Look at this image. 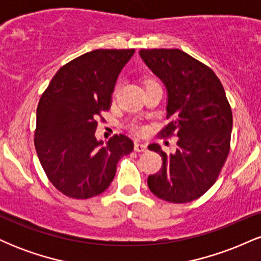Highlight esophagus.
<instances>
[{"label": "esophagus", "instance_id": "34e87169", "mask_svg": "<svg viewBox=\"0 0 261 261\" xmlns=\"http://www.w3.org/2000/svg\"><path fill=\"white\" fill-rule=\"evenodd\" d=\"M135 151L136 152H145L147 151V146L145 145V143H140V142H136L135 143Z\"/></svg>", "mask_w": 261, "mask_h": 261}]
</instances>
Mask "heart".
Returning a JSON list of instances; mask_svg holds the SVG:
<instances>
[{
    "mask_svg": "<svg viewBox=\"0 0 261 261\" xmlns=\"http://www.w3.org/2000/svg\"><path fill=\"white\" fill-rule=\"evenodd\" d=\"M152 81L153 80H148L147 83L152 82ZM116 92H118V86H116V88H115V93ZM131 128H133V131H135V133H137V134H142L143 131H145V127H143L142 125H139V124H134L133 126H131Z\"/></svg>",
    "mask_w": 261,
    "mask_h": 261,
    "instance_id": "1",
    "label": "heart"
}]
</instances>
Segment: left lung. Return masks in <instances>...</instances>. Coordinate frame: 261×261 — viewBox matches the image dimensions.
<instances>
[{"label":"left lung","instance_id":"obj_1","mask_svg":"<svg viewBox=\"0 0 261 261\" xmlns=\"http://www.w3.org/2000/svg\"><path fill=\"white\" fill-rule=\"evenodd\" d=\"M140 55L168 91L167 119L162 137L175 135V153L167 154L158 143L162 168L147 184L155 196L184 203L199 199L217 180L229 153L232 109L216 73L179 49H142Z\"/></svg>","mask_w":261,"mask_h":261}]
</instances>
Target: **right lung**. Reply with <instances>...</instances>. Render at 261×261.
I'll use <instances>...</instances> for the list:
<instances>
[{"instance_id":"obj_1","label":"right lung","mask_w":261,"mask_h":261,"mask_svg":"<svg viewBox=\"0 0 261 261\" xmlns=\"http://www.w3.org/2000/svg\"><path fill=\"white\" fill-rule=\"evenodd\" d=\"M135 49H98L62 66L41 94L34 145L47 179L72 199H89L109 188L133 140L95 139L97 119L112 106L119 73ZM103 119V118H101Z\"/></svg>"}]
</instances>
